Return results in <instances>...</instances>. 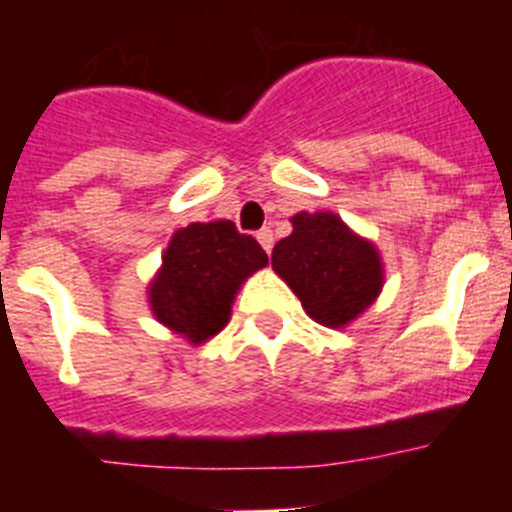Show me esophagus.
<instances>
[{
  "label": "esophagus",
  "mask_w": 512,
  "mask_h": 512,
  "mask_svg": "<svg viewBox=\"0 0 512 512\" xmlns=\"http://www.w3.org/2000/svg\"><path fill=\"white\" fill-rule=\"evenodd\" d=\"M256 238H259L261 248H264L266 253H271V248H274V233H271L269 228H264V230H259V235H256Z\"/></svg>",
  "instance_id": "34e87169"
}]
</instances>
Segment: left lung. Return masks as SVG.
<instances>
[{"label": "left lung", "mask_w": 512, "mask_h": 512, "mask_svg": "<svg viewBox=\"0 0 512 512\" xmlns=\"http://www.w3.org/2000/svg\"><path fill=\"white\" fill-rule=\"evenodd\" d=\"M292 233L271 251V269L325 328H346L377 302L384 264L369 238L348 228L336 212H297Z\"/></svg>", "instance_id": "obj_1"}]
</instances>
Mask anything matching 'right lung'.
<instances>
[{
  "instance_id": "1",
  "label": "right lung",
  "mask_w": 512,
  "mask_h": 512,
  "mask_svg": "<svg viewBox=\"0 0 512 512\" xmlns=\"http://www.w3.org/2000/svg\"><path fill=\"white\" fill-rule=\"evenodd\" d=\"M266 264L264 248L230 220L179 228L148 282L153 318L200 346L228 325L241 284Z\"/></svg>"
}]
</instances>
